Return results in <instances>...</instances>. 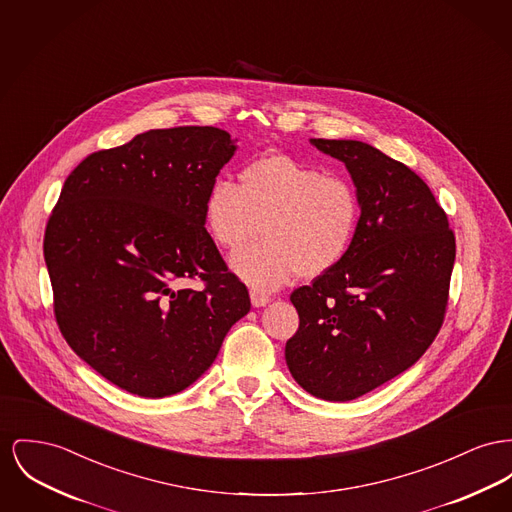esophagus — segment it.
Masks as SVG:
<instances>
[{
	"label": "esophagus",
	"mask_w": 512,
	"mask_h": 512,
	"mask_svg": "<svg viewBox=\"0 0 512 512\" xmlns=\"http://www.w3.org/2000/svg\"><path fill=\"white\" fill-rule=\"evenodd\" d=\"M251 303H253V307H265L271 298L267 296V294H263V292H257V290H251Z\"/></svg>",
	"instance_id": "obj_1"
}]
</instances>
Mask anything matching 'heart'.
<instances>
[{
    "instance_id": "heart-1",
    "label": "heart",
    "mask_w": 512,
    "mask_h": 512,
    "mask_svg": "<svg viewBox=\"0 0 512 512\" xmlns=\"http://www.w3.org/2000/svg\"><path fill=\"white\" fill-rule=\"evenodd\" d=\"M207 230L222 249L236 253L232 271L255 290L271 292L296 276L327 274L346 257L358 224L354 183L325 174L317 164L267 152L247 162L240 183L214 181L203 203Z\"/></svg>"
}]
</instances>
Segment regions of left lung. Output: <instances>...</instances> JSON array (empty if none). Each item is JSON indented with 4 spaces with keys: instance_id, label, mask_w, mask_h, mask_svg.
I'll return each mask as SVG.
<instances>
[{
    "instance_id": "obj_1",
    "label": "left lung",
    "mask_w": 512,
    "mask_h": 512,
    "mask_svg": "<svg viewBox=\"0 0 512 512\" xmlns=\"http://www.w3.org/2000/svg\"><path fill=\"white\" fill-rule=\"evenodd\" d=\"M309 143L344 162L360 224L340 265L292 292L300 329L286 342V363L301 389L348 402L412 367L431 346L456 245L447 214L408 166L361 141Z\"/></svg>"
}]
</instances>
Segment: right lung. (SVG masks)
<instances>
[{
  "instance_id": "right-lung-1",
  "label": "right lung",
  "mask_w": 512,
  "mask_h": 512,
  "mask_svg": "<svg viewBox=\"0 0 512 512\" xmlns=\"http://www.w3.org/2000/svg\"><path fill=\"white\" fill-rule=\"evenodd\" d=\"M236 141L218 127L151 129L87 156L63 183L44 236L56 319L73 352L123 391L187 389L251 309L203 218Z\"/></svg>"
}]
</instances>
